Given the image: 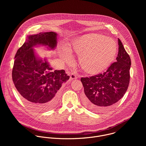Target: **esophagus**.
Here are the masks:
<instances>
[{"label": "esophagus", "mask_w": 146, "mask_h": 146, "mask_svg": "<svg viewBox=\"0 0 146 146\" xmlns=\"http://www.w3.org/2000/svg\"><path fill=\"white\" fill-rule=\"evenodd\" d=\"M70 79L71 80H74V79H77V76L74 74H71L70 75Z\"/></svg>", "instance_id": "34e87169"}]
</instances>
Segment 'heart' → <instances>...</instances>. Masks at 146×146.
Returning a JSON list of instances; mask_svg holds the SVG:
<instances>
[{
	"label": "heart",
	"mask_w": 146,
	"mask_h": 146,
	"mask_svg": "<svg viewBox=\"0 0 146 146\" xmlns=\"http://www.w3.org/2000/svg\"><path fill=\"white\" fill-rule=\"evenodd\" d=\"M79 57L82 68L89 74H97L107 68L114 61L117 53L116 42L104 35L91 33L84 35L72 43V49ZM60 56L67 62L71 61L73 56L71 50L63 46Z\"/></svg>",
	"instance_id": "1"
}]
</instances>
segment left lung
Wrapping results in <instances>:
<instances>
[{
    "label": "left lung",
    "mask_w": 146,
    "mask_h": 146,
    "mask_svg": "<svg viewBox=\"0 0 146 146\" xmlns=\"http://www.w3.org/2000/svg\"><path fill=\"white\" fill-rule=\"evenodd\" d=\"M118 43L116 62L111 64L103 74L81 78L85 93L84 104L95 112H102L116 104L127 89L131 60L119 39Z\"/></svg>",
    "instance_id": "left-lung-1"
}]
</instances>
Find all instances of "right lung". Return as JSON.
Segmentation results:
<instances>
[{"mask_svg":"<svg viewBox=\"0 0 146 146\" xmlns=\"http://www.w3.org/2000/svg\"><path fill=\"white\" fill-rule=\"evenodd\" d=\"M57 36L52 31L28 35L15 56L13 82L25 104L36 111L54 108L59 100V89L70 78L64 70L52 71L47 60L39 57L34 49L39 45L54 49Z\"/></svg>","mask_w":146,"mask_h":146,"instance_id":"obj_1","label":"right lung"}]
</instances>
